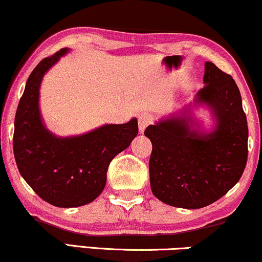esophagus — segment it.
<instances>
[{
  "label": "esophagus",
  "instance_id": "34e87169",
  "mask_svg": "<svg viewBox=\"0 0 262 262\" xmlns=\"http://www.w3.org/2000/svg\"><path fill=\"white\" fill-rule=\"evenodd\" d=\"M152 122V117L151 115L148 114H141L140 116H139V132L142 134L145 132V129H146V127L148 124H150Z\"/></svg>",
  "mask_w": 262,
  "mask_h": 262
}]
</instances>
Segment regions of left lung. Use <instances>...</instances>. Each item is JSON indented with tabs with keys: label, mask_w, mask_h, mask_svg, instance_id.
<instances>
[{
	"label": "left lung",
	"mask_w": 262,
	"mask_h": 262,
	"mask_svg": "<svg viewBox=\"0 0 262 262\" xmlns=\"http://www.w3.org/2000/svg\"><path fill=\"white\" fill-rule=\"evenodd\" d=\"M203 83L193 102L145 129L152 142L150 184L163 203L200 209L238 183L248 158V124L232 76L213 62L204 65ZM209 110L214 123L205 129L194 115Z\"/></svg>",
	"instance_id": "left-lung-1"
}]
</instances>
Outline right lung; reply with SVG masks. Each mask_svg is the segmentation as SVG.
Here are the masks:
<instances>
[{
  "instance_id": "obj_1",
  "label": "right lung",
  "mask_w": 262,
  "mask_h": 262,
  "mask_svg": "<svg viewBox=\"0 0 262 262\" xmlns=\"http://www.w3.org/2000/svg\"><path fill=\"white\" fill-rule=\"evenodd\" d=\"M69 52L62 48L43 59L29 76L16 108L13 138L19 173L43 201L59 208L94 201L106 185L110 162L138 135L137 118L74 137H58L46 127L39 110L42 79Z\"/></svg>"
}]
</instances>
